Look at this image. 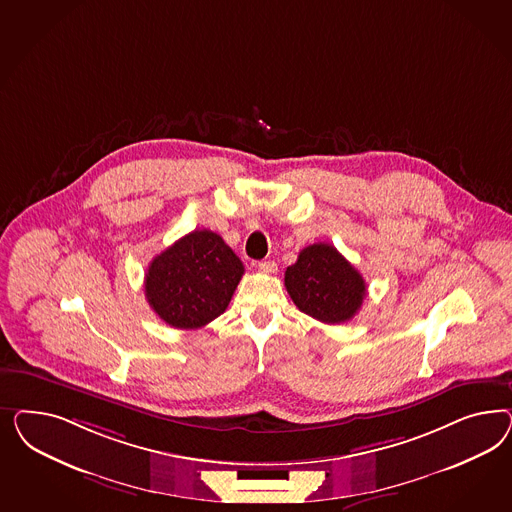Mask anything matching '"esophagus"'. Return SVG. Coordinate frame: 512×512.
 Segmentation results:
<instances>
[{"label": "esophagus", "mask_w": 512, "mask_h": 512, "mask_svg": "<svg viewBox=\"0 0 512 512\" xmlns=\"http://www.w3.org/2000/svg\"><path fill=\"white\" fill-rule=\"evenodd\" d=\"M276 270H278V264L274 263V261L259 263V272H263V274H274Z\"/></svg>", "instance_id": "34e87169"}]
</instances>
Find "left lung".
I'll list each match as a JSON object with an SVG mask.
<instances>
[{
    "label": "left lung",
    "mask_w": 512,
    "mask_h": 512,
    "mask_svg": "<svg viewBox=\"0 0 512 512\" xmlns=\"http://www.w3.org/2000/svg\"><path fill=\"white\" fill-rule=\"evenodd\" d=\"M285 287L296 308L326 325H340L357 315L366 283L338 249L325 242L302 249L285 270Z\"/></svg>",
    "instance_id": "1"
}]
</instances>
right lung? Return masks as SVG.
<instances>
[{
	"label": "right lung",
	"instance_id": "right-lung-1",
	"mask_svg": "<svg viewBox=\"0 0 512 512\" xmlns=\"http://www.w3.org/2000/svg\"><path fill=\"white\" fill-rule=\"evenodd\" d=\"M244 264L219 234L193 231L148 266L144 293L150 308L174 328L191 330L227 310Z\"/></svg>",
	"mask_w": 512,
	"mask_h": 512
}]
</instances>
